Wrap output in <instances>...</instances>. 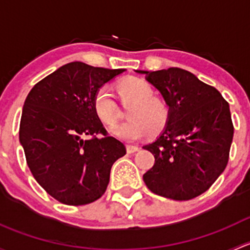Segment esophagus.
Masks as SVG:
<instances>
[{"mask_svg": "<svg viewBox=\"0 0 250 250\" xmlns=\"http://www.w3.org/2000/svg\"><path fill=\"white\" fill-rule=\"evenodd\" d=\"M138 150H139V147H138V146L127 145V152L128 153H134V152H137Z\"/></svg>", "mask_w": 250, "mask_h": 250, "instance_id": "1", "label": "esophagus"}]
</instances>
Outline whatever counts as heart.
<instances>
[{
    "mask_svg": "<svg viewBox=\"0 0 250 250\" xmlns=\"http://www.w3.org/2000/svg\"><path fill=\"white\" fill-rule=\"evenodd\" d=\"M117 92L122 102L132 103L127 109L129 120L113 128L112 133L120 139L135 141L150 133L162 132L170 118L169 105L163 99L153 97V88L139 77H127L117 83ZM93 106L104 125L113 127L118 121V110L107 87H100L93 98Z\"/></svg>",
    "mask_w": 250,
    "mask_h": 250,
    "instance_id": "obj_1",
    "label": "heart"
}]
</instances>
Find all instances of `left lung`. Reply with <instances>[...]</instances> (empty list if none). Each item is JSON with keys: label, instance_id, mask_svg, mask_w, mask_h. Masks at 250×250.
Masks as SVG:
<instances>
[{"label": "left lung", "instance_id": "obj_1", "mask_svg": "<svg viewBox=\"0 0 250 250\" xmlns=\"http://www.w3.org/2000/svg\"><path fill=\"white\" fill-rule=\"evenodd\" d=\"M147 75L169 105L161 137L144 146L155 165L143 175L151 192L188 201L206 192L225 170L233 138L229 103L211 85L179 67Z\"/></svg>", "mask_w": 250, "mask_h": 250}]
</instances>
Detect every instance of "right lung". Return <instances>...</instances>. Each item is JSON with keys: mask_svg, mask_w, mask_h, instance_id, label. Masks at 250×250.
<instances>
[{"mask_svg": "<svg viewBox=\"0 0 250 250\" xmlns=\"http://www.w3.org/2000/svg\"><path fill=\"white\" fill-rule=\"evenodd\" d=\"M123 71L69 62L27 94L19 140L34 178L58 202L84 206L102 197L111 167L127 152L93 106L95 92Z\"/></svg>", "mask_w": 250, "mask_h": 250, "instance_id": "1", "label": "right lung"}]
</instances>
